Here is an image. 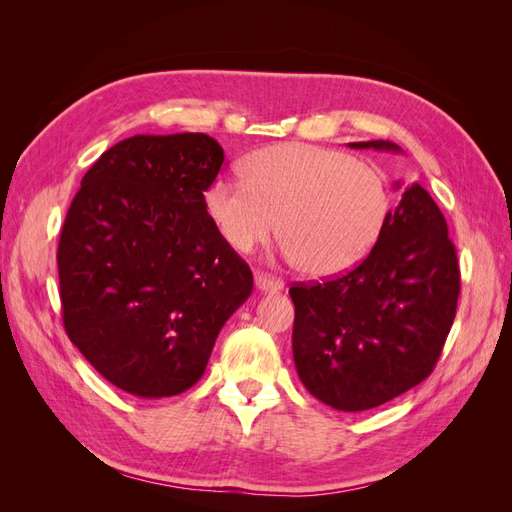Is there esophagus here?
I'll list each match as a JSON object with an SVG mask.
<instances>
[{
	"instance_id": "1",
	"label": "esophagus",
	"mask_w": 512,
	"mask_h": 512,
	"mask_svg": "<svg viewBox=\"0 0 512 512\" xmlns=\"http://www.w3.org/2000/svg\"><path fill=\"white\" fill-rule=\"evenodd\" d=\"M254 284H256V288L260 290V292H280V290H284V282L282 280H277V277H271V275H267V273H256V277H254Z\"/></svg>"
}]
</instances>
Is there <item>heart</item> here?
Listing matches in <instances>:
<instances>
[{
	"mask_svg": "<svg viewBox=\"0 0 512 512\" xmlns=\"http://www.w3.org/2000/svg\"><path fill=\"white\" fill-rule=\"evenodd\" d=\"M203 209L235 252H252L277 228L282 252L305 275L335 277L374 250L391 194L376 168L344 151L282 143L254 151L243 181H211Z\"/></svg>",
	"mask_w": 512,
	"mask_h": 512,
	"instance_id": "heart-1",
	"label": "heart"
}]
</instances>
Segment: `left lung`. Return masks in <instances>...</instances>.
<instances>
[{"mask_svg":"<svg viewBox=\"0 0 512 512\" xmlns=\"http://www.w3.org/2000/svg\"><path fill=\"white\" fill-rule=\"evenodd\" d=\"M350 147L401 153L389 141ZM457 297L459 265L446 220L429 192L412 183L359 267L290 288L292 354L305 389L342 412L410 391L433 371Z\"/></svg>","mask_w":512,"mask_h":512,"instance_id":"1","label":"left lung"}]
</instances>
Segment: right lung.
I'll list each match as a JSON object with an SVG mask.
<instances>
[{"mask_svg": "<svg viewBox=\"0 0 512 512\" xmlns=\"http://www.w3.org/2000/svg\"><path fill=\"white\" fill-rule=\"evenodd\" d=\"M224 149L211 136L136 134L87 170L57 267L70 342L117 389L173 397L205 374L250 267L203 209Z\"/></svg>", "mask_w": 512, "mask_h": 512, "instance_id": "right-lung-1", "label": "right lung"}]
</instances>
